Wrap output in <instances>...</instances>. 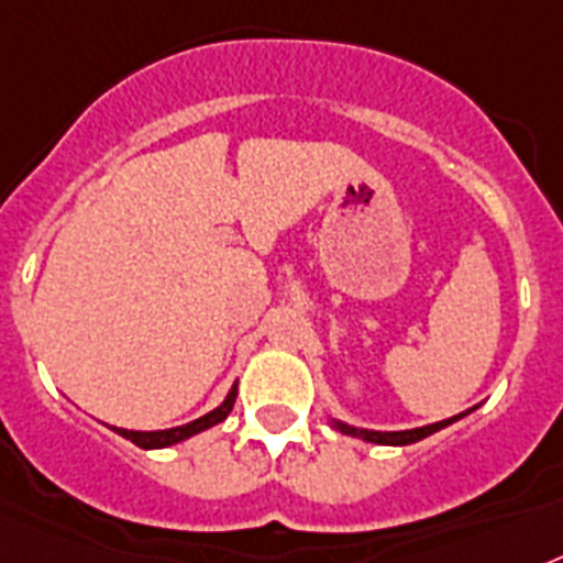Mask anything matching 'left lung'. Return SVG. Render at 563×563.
Here are the masks:
<instances>
[{
  "label": "left lung",
  "mask_w": 563,
  "mask_h": 563,
  "mask_svg": "<svg viewBox=\"0 0 563 563\" xmlns=\"http://www.w3.org/2000/svg\"><path fill=\"white\" fill-rule=\"evenodd\" d=\"M464 415H470V412H461V415H455V418L438 420V423H429V427L404 429V432H375V429H357V427H349V423H343V420H332V427L338 429V432L354 434V438H363V441H369V443H384V446H406V443H418V441H423V438H429L432 432H438V429L450 427V423L461 420Z\"/></svg>",
  "instance_id": "obj_1"
}]
</instances>
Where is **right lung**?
I'll list each match as a JSON object with an SVG mask.
<instances>
[{
	"label": "right lung",
	"instance_id": "obj_1",
	"mask_svg": "<svg viewBox=\"0 0 563 563\" xmlns=\"http://www.w3.org/2000/svg\"><path fill=\"white\" fill-rule=\"evenodd\" d=\"M234 398H238V386H231V391L225 395L223 404L217 406V409H211L209 415H202V418L174 429H157V432H136V429H120V427H111V429L117 434H122V438H129L131 443H136L140 450H165V446H174V443L186 441V438H191V434L197 432H206V429H211L214 423L229 418V412L234 409Z\"/></svg>",
	"mask_w": 563,
	"mask_h": 563
}]
</instances>
